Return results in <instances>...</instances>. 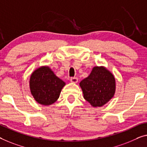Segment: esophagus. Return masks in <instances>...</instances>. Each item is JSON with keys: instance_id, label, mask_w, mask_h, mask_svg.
I'll return each instance as SVG.
<instances>
[{"instance_id": "1", "label": "esophagus", "mask_w": 147, "mask_h": 147, "mask_svg": "<svg viewBox=\"0 0 147 147\" xmlns=\"http://www.w3.org/2000/svg\"><path fill=\"white\" fill-rule=\"evenodd\" d=\"M71 82L73 83H76L78 82V78L76 77H72L71 78Z\"/></svg>"}]
</instances>
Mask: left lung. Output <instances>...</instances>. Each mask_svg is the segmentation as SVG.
I'll use <instances>...</instances> for the list:
<instances>
[{
	"instance_id": "obj_1",
	"label": "left lung",
	"mask_w": 147,
	"mask_h": 147,
	"mask_svg": "<svg viewBox=\"0 0 147 147\" xmlns=\"http://www.w3.org/2000/svg\"><path fill=\"white\" fill-rule=\"evenodd\" d=\"M80 86L84 99L94 107H100L114 95L115 80L106 68L95 67L90 74L80 82Z\"/></svg>"
}]
</instances>
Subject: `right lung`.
<instances>
[{"label": "right lung", "mask_w": 147, "mask_h": 147, "mask_svg": "<svg viewBox=\"0 0 147 147\" xmlns=\"http://www.w3.org/2000/svg\"><path fill=\"white\" fill-rule=\"evenodd\" d=\"M65 82L55 76L48 67L36 70L30 77V87L32 96L39 104L48 106L59 97Z\"/></svg>", "instance_id": "obj_1"}]
</instances>
